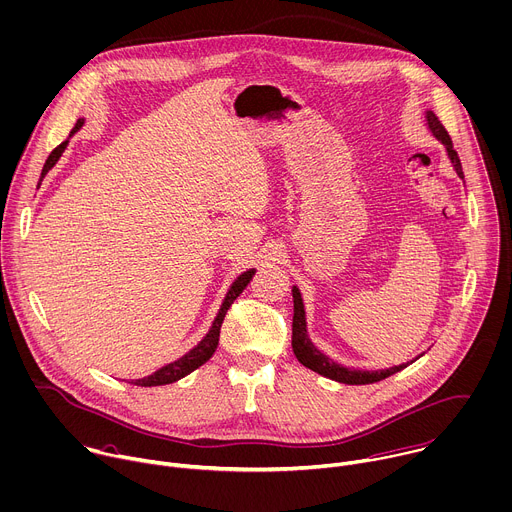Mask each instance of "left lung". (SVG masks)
I'll use <instances>...</instances> for the list:
<instances>
[{"label": "left lung", "mask_w": 512, "mask_h": 512, "mask_svg": "<svg viewBox=\"0 0 512 512\" xmlns=\"http://www.w3.org/2000/svg\"><path fill=\"white\" fill-rule=\"evenodd\" d=\"M426 118H428V126L430 130L434 132V136L446 146L448 150V156H450V162L454 166V170L458 173L460 179H464V173H462V164H460V158H458V152L454 150L452 146V138L450 134L446 132V128L442 126V122L438 120V116L434 112H426ZM291 344H293V352L297 356V360L329 378V380H335V382H342V384H374V382H380L400 370H404L408 364H402V366H394L390 370H378V372H362V370H350V368H344L335 364L333 360H329L325 354H321L307 337V329H305V311H303V301H301V293L297 287H293V335H291Z\"/></svg>", "instance_id": "left-lung-1"}]
</instances>
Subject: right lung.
Masks as SVG:
<instances>
[{
  "mask_svg": "<svg viewBox=\"0 0 512 512\" xmlns=\"http://www.w3.org/2000/svg\"><path fill=\"white\" fill-rule=\"evenodd\" d=\"M82 124H84V120L80 118V120L76 122V126H74L72 132H76ZM66 144H68V140H64L62 144H58V146L50 152V156H48V160H46V164H44V168H42L40 181L46 177L48 170L58 162V158L62 156ZM253 275H255V269H249V271L241 273V275L235 279V283L231 285V289H229V293H227V297H225V301H223V305H221V309H219V313H217V317H215V321H213V327H211L209 333L201 339L199 346H195V348H193L189 354H185L181 360H177V362H173V364H168V366H162V368L156 370L154 374H150V376H146V378H140V380H132V384H134V386H164V384H173V382L185 378L187 374H191L193 370H197L199 366H203V364L215 354V350H217V346H219V333H221V325H223V319H225V315H227V309H229L231 303L243 293V289H245L247 283L253 279Z\"/></svg>",
  "mask_w": 512,
  "mask_h": 512,
  "instance_id": "1",
  "label": "right lung"
}]
</instances>
